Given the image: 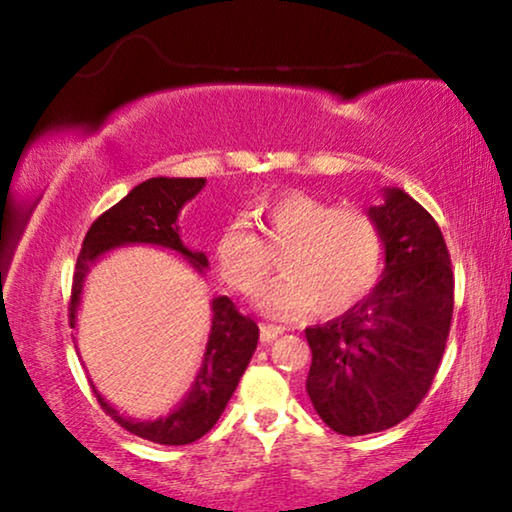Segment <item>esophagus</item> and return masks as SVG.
Here are the masks:
<instances>
[{
    "mask_svg": "<svg viewBox=\"0 0 512 512\" xmlns=\"http://www.w3.org/2000/svg\"><path fill=\"white\" fill-rule=\"evenodd\" d=\"M284 333L282 326H272V324H261V340L263 342H272L275 338H279V335Z\"/></svg>",
    "mask_w": 512,
    "mask_h": 512,
    "instance_id": "obj_1",
    "label": "esophagus"
}]
</instances>
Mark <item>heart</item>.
Returning <instances> with one entry per match:
<instances>
[{
  "label": "heart",
  "instance_id": "b5f03b06",
  "mask_svg": "<svg viewBox=\"0 0 512 512\" xmlns=\"http://www.w3.org/2000/svg\"><path fill=\"white\" fill-rule=\"evenodd\" d=\"M265 244L249 223L228 221L214 242L219 275L240 293H256L272 270V254L284 249V275L258 293L256 305L277 319L310 310L338 317L373 289L382 272L380 223L359 207H335L307 193H284L256 207Z\"/></svg>",
  "mask_w": 512,
  "mask_h": 512
}]
</instances>
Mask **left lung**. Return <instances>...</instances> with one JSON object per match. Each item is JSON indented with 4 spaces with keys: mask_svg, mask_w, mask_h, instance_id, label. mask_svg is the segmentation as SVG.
I'll use <instances>...</instances> for the list:
<instances>
[{
    "mask_svg": "<svg viewBox=\"0 0 512 512\" xmlns=\"http://www.w3.org/2000/svg\"><path fill=\"white\" fill-rule=\"evenodd\" d=\"M368 214L384 237V270L342 317L305 328L307 396L335 433L366 436L403 422L431 389L454 307L443 233L403 188L384 186Z\"/></svg>",
    "mask_w": 512,
    "mask_h": 512,
    "instance_id": "obj_1",
    "label": "left lung"
}]
</instances>
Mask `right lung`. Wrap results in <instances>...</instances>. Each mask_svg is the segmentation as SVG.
Masks as SVG:
<instances>
[{"instance_id": "1", "label": "right lung", "mask_w": 512, "mask_h": 512, "mask_svg": "<svg viewBox=\"0 0 512 512\" xmlns=\"http://www.w3.org/2000/svg\"><path fill=\"white\" fill-rule=\"evenodd\" d=\"M207 179L186 177H153L132 188L121 202L104 212L90 226L83 240L79 261H76L72 303H69V326L76 328V317L86 289L90 270L109 256L111 251L125 247H158L184 258L198 275H205L209 261L205 251H193L181 242L179 214L191 202ZM212 326L202 354L200 370L193 377L186 396L156 419H137L118 412L97 387L95 396L102 410L116 419L125 431L151 440L158 445H188L205 436L219 422L221 412L237 389V382L247 370L258 345V326L254 319L237 312L228 296L212 298Z\"/></svg>"}]
</instances>
